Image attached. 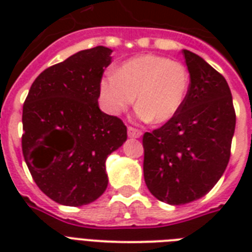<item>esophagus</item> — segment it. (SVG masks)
Wrapping results in <instances>:
<instances>
[{"mask_svg": "<svg viewBox=\"0 0 252 252\" xmlns=\"http://www.w3.org/2000/svg\"><path fill=\"white\" fill-rule=\"evenodd\" d=\"M128 136L130 138H140L142 136V132L140 129L133 128V126H128Z\"/></svg>", "mask_w": 252, "mask_h": 252, "instance_id": "34e87169", "label": "esophagus"}]
</instances>
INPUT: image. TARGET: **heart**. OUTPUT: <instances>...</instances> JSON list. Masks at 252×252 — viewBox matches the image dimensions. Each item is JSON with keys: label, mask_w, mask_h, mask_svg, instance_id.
I'll use <instances>...</instances> for the list:
<instances>
[{"label": "heart", "mask_w": 252, "mask_h": 252, "mask_svg": "<svg viewBox=\"0 0 252 252\" xmlns=\"http://www.w3.org/2000/svg\"><path fill=\"white\" fill-rule=\"evenodd\" d=\"M188 86L189 74L183 64L149 53L126 60L116 73H107L99 82V95L111 115L126 110L137 95L138 119L167 123L182 110Z\"/></svg>", "instance_id": "heart-1"}]
</instances>
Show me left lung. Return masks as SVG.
I'll return each instance as SVG.
<instances>
[{"instance_id": "8db88e82", "label": "left lung", "mask_w": 252, "mask_h": 252, "mask_svg": "<svg viewBox=\"0 0 252 252\" xmlns=\"http://www.w3.org/2000/svg\"><path fill=\"white\" fill-rule=\"evenodd\" d=\"M182 53L189 73L183 107L142 138L146 187L170 205L195 201L215 187L229 163L235 130L226 80L196 53Z\"/></svg>"}]
</instances>
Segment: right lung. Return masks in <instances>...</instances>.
Returning <instances> with one entry per match:
<instances>
[{
    "mask_svg": "<svg viewBox=\"0 0 252 252\" xmlns=\"http://www.w3.org/2000/svg\"><path fill=\"white\" fill-rule=\"evenodd\" d=\"M112 49L98 45L41 72L23 104L22 150L49 199L81 207L106 191V159L126 140V126L98 104Z\"/></svg>",
    "mask_w": 252,
    "mask_h": 252,
    "instance_id": "add662e5",
    "label": "right lung"
}]
</instances>
